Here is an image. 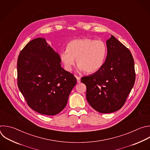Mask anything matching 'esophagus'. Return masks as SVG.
<instances>
[{"label": "esophagus", "instance_id": "34e87169", "mask_svg": "<svg viewBox=\"0 0 150 150\" xmlns=\"http://www.w3.org/2000/svg\"><path fill=\"white\" fill-rule=\"evenodd\" d=\"M76 79H77V82H78V83H80V82H81V79H80V78L78 77V76H76Z\"/></svg>", "mask_w": 150, "mask_h": 150}]
</instances>
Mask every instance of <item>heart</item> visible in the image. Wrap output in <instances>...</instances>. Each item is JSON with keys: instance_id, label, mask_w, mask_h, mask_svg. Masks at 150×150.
<instances>
[{"instance_id": "1", "label": "heart", "mask_w": 150, "mask_h": 150, "mask_svg": "<svg viewBox=\"0 0 150 150\" xmlns=\"http://www.w3.org/2000/svg\"><path fill=\"white\" fill-rule=\"evenodd\" d=\"M107 54V47L103 40L81 38L70 41L59 56L67 71L72 70L76 59L78 71L92 74L101 68Z\"/></svg>"}]
</instances>
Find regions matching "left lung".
I'll return each instance as SVG.
<instances>
[{
    "instance_id": "left-lung-1",
    "label": "left lung",
    "mask_w": 150,
    "mask_h": 150,
    "mask_svg": "<svg viewBox=\"0 0 150 150\" xmlns=\"http://www.w3.org/2000/svg\"><path fill=\"white\" fill-rule=\"evenodd\" d=\"M107 55L100 69L81 82L86 86L89 105L100 113H111L125 103L135 80L134 61L129 50L111 35L106 41Z\"/></svg>"
}]
</instances>
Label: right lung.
<instances>
[{
    "label": "right lung",
    "mask_w": 150,
    "mask_h": 150,
    "mask_svg": "<svg viewBox=\"0 0 150 150\" xmlns=\"http://www.w3.org/2000/svg\"><path fill=\"white\" fill-rule=\"evenodd\" d=\"M61 62L58 53L42 38L28 42L20 52L18 85L28 105L39 114L55 115L61 112L76 83V78Z\"/></svg>",
    "instance_id": "obj_1"
}]
</instances>
